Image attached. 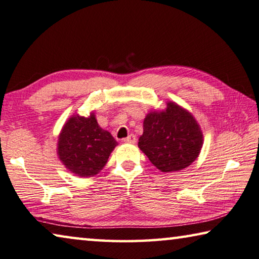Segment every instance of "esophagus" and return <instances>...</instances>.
<instances>
[{
    "mask_svg": "<svg viewBox=\"0 0 259 259\" xmlns=\"http://www.w3.org/2000/svg\"><path fill=\"white\" fill-rule=\"evenodd\" d=\"M123 142L130 143V144H135V143H136V136H135V135H129L128 137L123 139Z\"/></svg>",
    "mask_w": 259,
    "mask_h": 259,
    "instance_id": "obj_1",
    "label": "esophagus"
}]
</instances>
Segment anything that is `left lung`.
Here are the masks:
<instances>
[{
	"mask_svg": "<svg viewBox=\"0 0 259 259\" xmlns=\"http://www.w3.org/2000/svg\"><path fill=\"white\" fill-rule=\"evenodd\" d=\"M138 146L163 173L191 165L203 146V134L192 115L174 102L146 115Z\"/></svg>",
	"mask_w": 259,
	"mask_h": 259,
	"instance_id": "8db88e82",
	"label": "left lung"
}]
</instances>
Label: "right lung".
Masks as SVG:
<instances>
[{"label": "right lung", "mask_w": 259, "mask_h": 259, "mask_svg": "<svg viewBox=\"0 0 259 259\" xmlns=\"http://www.w3.org/2000/svg\"><path fill=\"white\" fill-rule=\"evenodd\" d=\"M117 142L100 128L92 113L73 115L61 131L57 153L63 165L80 178H91L105 167Z\"/></svg>", "instance_id": "1"}]
</instances>
